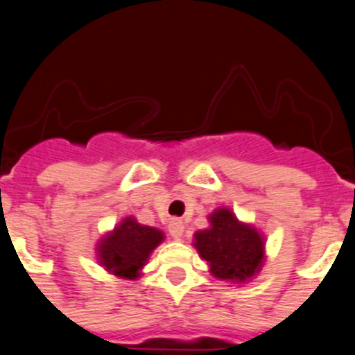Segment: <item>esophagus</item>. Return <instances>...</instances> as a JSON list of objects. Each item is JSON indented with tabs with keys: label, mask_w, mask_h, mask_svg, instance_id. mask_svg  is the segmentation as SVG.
<instances>
[{
	"label": "esophagus",
	"mask_w": 355,
	"mask_h": 355,
	"mask_svg": "<svg viewBox=\"0 0 355 355\" xmlns=\"http://www.w3.org/2000/svg\"><path fill=\"white\" fill-rule=\"evenodd\" d=\"M184 221L182 220H171L170 225H168V230H170L171 237L175 239V241H180L182 235H184Z\"/></svg>",
	"instance_id": "obj_1"
}]
</instances>
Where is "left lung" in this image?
<instances>
[{"mask_svg":"<svg viewBox=\"0 0 355 355\" xmlns=\"http://www.w3.org/2000/svg\"><path fill=\"white\" fill-rule=\"evenodd\" d=\"M209 228L194 234L192 245L209 264L214 278L245 284L264 264V237L244 223L228 207H218L207 216Z\"/></svg>","mask_w":355,"mask_h":355,"instance_id":"obj_1","label":"left lung"}]
</instances>
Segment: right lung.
Listing matches in <instances>:
<instances>
[{
	"instance_id": "1",
	"label": "right lung",
	"mask_w": 355,
	"mask_h": 355,
	"mask_svg": "<svg viewBox=\"0 0 355 355\" xmlns=\"http://www.w3.org/2000/svg\"><path fill=\"white\" fill-rule=\"evenodd\" d=\"M164 234L155 227L141 225L134 216H127L99 239L96 257L108 273L125 280H135L142 275V268L161 242Z\"/></svg>"
}]
</instances>
